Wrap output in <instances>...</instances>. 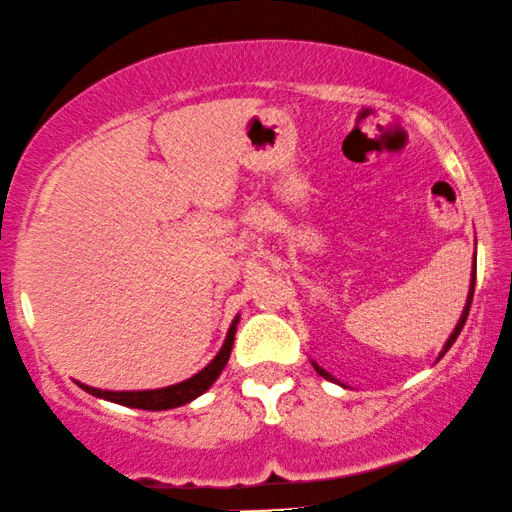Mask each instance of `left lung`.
<instances>
[{
	"label": "left lung",
	"instance_id": "8db88e82",
	"mask_svg": "<svg viewBox=\"0 0 512 512\" xmlns=\"http://www.w3.org/2000/svg\"><path fill=\"white\" fill-rule=\"evenodd\" d=\"M472 295H475V271H472V283H470V293H468V302H465V309H463V314H461V321H458V323H456L454 333H451V338H449V340H446V345H444V352H446V349H449L451 345H454V342H456V338H458V335H461V331H463V326H465V319H468V312H470V304H472ZM444 352H442V357H444ZM314 368H316V373H319V375H323V378H326V380H331V383H335V378H333V375H331V373H326V371H323V368H321V366H316V364H314Z\"/></svg>",
	"mask_w": 512,
	"mask_h": 512
}]
</instances>
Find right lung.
I'll return each mask as SVG.
<instances>
[{
	"label": "right lung",
	"instance_id": "right-lung-1",
	"mask_svg": "<svg viewBox=\"0 0 512 512\" xmlns=\"http://www.w3.org/2000/svg\"><path fill=\"white\" fill-rule=\"evenodd\" d=\"M236 323H238V319L231 323L229 333H226V340H224L222 349H219L217 357L212 359L210 364L203 368V371L193 375V378L184 380V383L163 387V390H144V392H106V390H96V387H89L82 383H77V385H80L84 392L94 394V397L115 401V404H122V406H132V409H144V411L177 409V406L189 404V401L200 397L205 390H210V385L219 378V373H222L226 361H229L231 347H234Z\"/></svg>",
	"mask_w": 512,
	"mask_h": 512
}]
</instances>
